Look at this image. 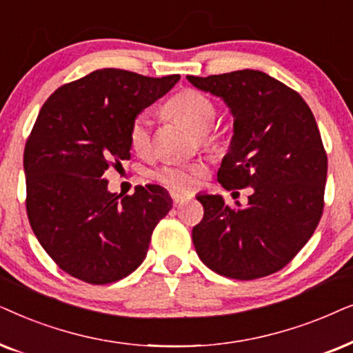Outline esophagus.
<instances>
[{"mask_svg":"<svg viewBox=\"0 0 353 353\" xmlns=\"http://www.w3.org/2000/svg\"><path fill=\"white\" fill-rule=\"evenodd\" d=\"M171 199H172V203L174 205H182L184 201H187V196L185 195H181V194H171Z\"/></svg>","mask_w":353,"mask_h":353,"instance_id":"obj_1","label":"esophagus"}]
</instances>
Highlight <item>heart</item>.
Here are the masks:
<instances>
[{
	"instance_id": "obj_1",
	"label": "heart",
	"mask_w": 353,
	"mask_h": 353,
	"mask_svg": "<svg viewBox=\"0 0 353 353\" xmlns=\"http://www.w3.org/2000/svg\"><path fill=\"white\" fill-rule=\"evenodd\" d=\"M164 112L179 122H184L196 132V137L206 147H216L219 143L218 130L211 128L214 121L216 106L205 93L194 88H185L176 93L164 106ZM129 145L139 157H148L153 150L152 121L148 114L135 116L129 125ZM206 176L203 163H166L154 169L152 177L166 189L176 194L192 192Z\"/></svg>"
}]
</instances>
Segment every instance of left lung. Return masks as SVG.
<instances>
[{"mask_svg": "<svg viewBox=\"0 0 353 353\" xmlns=\"http://www.w3.org/2000/svg\"><path fill=\"white\" fill-rule=\"evenodd\" d=\"M187 79L223 98L234 116L219 184L250 187L247 206L228 205L221 195L196 196L205 213L192 231L195 250L225 278H265L294 260L321 219L327 154L316 121L297 92L261 70Z\"/></svg>", "mask_w": 353, "mask_h": 353, "instance_id": "left-lung-1", "label": "left lung"}]
</instances>
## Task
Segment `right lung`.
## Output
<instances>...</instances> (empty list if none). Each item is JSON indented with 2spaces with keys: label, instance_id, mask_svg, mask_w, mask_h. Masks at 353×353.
I'll return each mask as SVG.
<instances>
[{
  "label": "right lung",
  "instance_id": "1",
  "mask_svg": "<svg viewBox=\"0 0 353 353\" xmlns=\"http://www.w3.org/2000/svg\"><path fill=\"white\" fill-rule=\"evenodd\" d=\"M179 79L98 69L64 83L41 106L23 150L26 208L41 247L72 278L116 283L147 256L171 196L159 185L111 194L106 174L130 158L134 117Z\"/></svg>",
  "mask_w": 353,
  "mask_h": 353
}]
</instances>
